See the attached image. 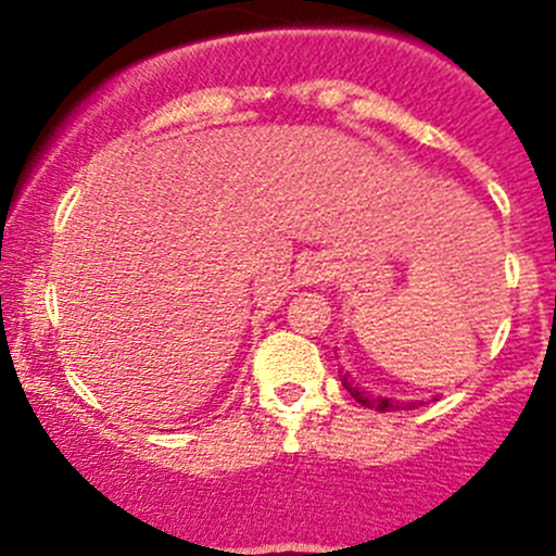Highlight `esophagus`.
I'll list each match as a JSON object with an SVG mask.
<instances>
[{
	"instance_id": "esophagus-1",
	"label": "esophagus",
	"mask_w": 556,
	"mask_h": 556,
	"mask_svg": "<svg viewBox=\"0 0 556 556\" xmlns=\"http://www.w3.org/2000/svg\"><path fill=\"white\" fill-rule=\"evenodd\" d=\"M325 274H328V271H325V263L317 261V257H309V261L301 263V268H299L301 285H317V282H323Z\"/></svg>"
}]
</instances>
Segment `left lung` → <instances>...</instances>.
Returning <instances> with one entry per match:
<instances>
[{"label":"left lung","instance_id":"obj_1","mask_svg":"<svg viewBox=\"0 0 556 556\" xmlns=\"http://www.w3.org/2000/svg\"><path fill=\"white\" fill-rule=\"evenodd\" d=\"M341 384H344L346 392H350V395L355 397V401L361 403V406H366V408H377V412H401V408H417V406H414V403L390 401V397H374L371 392L361 390V387L352 382L350 374H344V377H341Z\"/></svg>","mask_w":556,"mask_h":556}]
</instances>
